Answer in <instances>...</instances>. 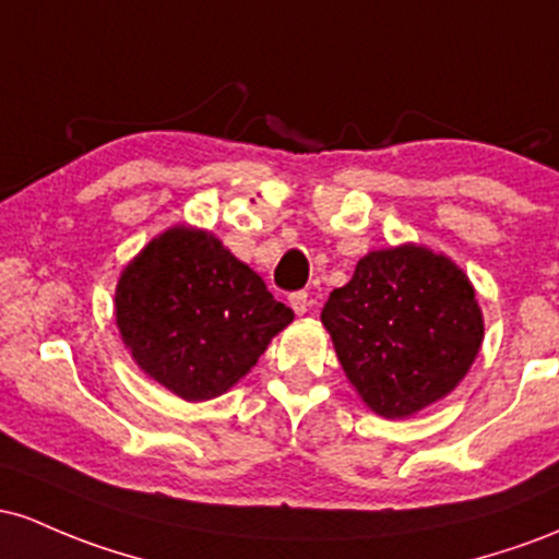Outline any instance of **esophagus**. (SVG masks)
I'll use <instances>...</instances> for the list:
<instances>
[{"mask_svg":"<svg viewBox=\"0 0 559 559\" xmlns=\"http://www.w3.org/2000/svg\"><path fill=\"white\" fill-rule=\"evenodd\" d=\"M290 306H293V311L298 313V317H300V313H306V311H309V306H311V298H309V293H306V290H300V293H293V296H290Z\"/></svg>","mask_w":559,"mask_h":559,"instance_id":"esophagus-1","label":"esophagus"}]
</instances>
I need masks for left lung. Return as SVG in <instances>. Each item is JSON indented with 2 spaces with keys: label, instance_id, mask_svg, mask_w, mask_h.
<instances>
[{
  "label": "left lung",
  "instance_id": "obj_1",
  "mask_svg": "<svg viewBox=\"0 0 559 559\" xmlns=\"http://www.w3.org/2000/svg\"><path fill=\"white\" fill-rule=\"evenodd\" d=\"M337 361L374 415L404 419L447 399L473 367L483 311L449 255L404 242L359 259L322 309Z\"/></svg>",
  "mask_w": 559,
  "mask_h": 559
}]
</instances>
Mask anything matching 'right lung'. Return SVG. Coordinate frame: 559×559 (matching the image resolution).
Wrapping results in <instances>:
<instances>
[{
	"label": "right lung",
	"instance_id": "obj_1",
	"mask_svg": "<svg viewBox=\"0 0 559 559\" xmlns=\"http://www.w3.org/2000/svg\"><path fill=\"white\" fill-rule=\"evenodd\" d=\"M112 306L136 367L185 401L227 393L293 322L248 263L187 224L160 231L123 266Z\"/></svg>",
	"mask_w": 559,
	"mask_h": 559
}]
</instances>
